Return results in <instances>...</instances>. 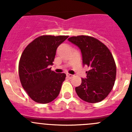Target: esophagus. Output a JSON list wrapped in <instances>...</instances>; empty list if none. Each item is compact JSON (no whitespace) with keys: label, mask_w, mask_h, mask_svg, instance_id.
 Returning <instances> with one entry per match:
<instances>
[{"label":"esophagus","mask_w":132,"mask_h":132,"mask_svg":"<svg viewBox=\"0 0 132 132\" xmlns=\"http://www.w3.org/2000/svg\"><path fill=\"white\" fill-rule=\"evenodd\" d=\"M66 76H67V77H68V78H71L73 77V75L70 74V73L66 74Z\"/></svg>","instance_id":"34e87169"}]
</instances>
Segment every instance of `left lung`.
Masks as SVG:
<instances>
[{"mask_svg": "<svg viewBox=\"0 0 132 132\" xmlns=\"http://www.w3.org/2000/svg\"><path fill=\"white\" fill-rule=\"evenodd\" d=\"M68 40L78 46L83 65L90 68L80 86L75 87L77 95L85 102L97 103L107 96L112 89L116 76V66L109 48L93 37L73 36Z\"/></svg>", "mask_w": 132, "mask_h": 132, "instance_id": "left-lung-1", "label": "left lung"}]
</instances>
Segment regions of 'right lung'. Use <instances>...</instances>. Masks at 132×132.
<instances>
[{
  "instance_id": "1",
  "label": "right lung",
  "mask_w": 132,
  "mask_h": 132,
  "mask_svg": "<svg viewBox=\"0 0 132 132\" xmlns=\"http://www.w3.org/2000/svg\"><path fill=\"white\" fill-rule=\"evenodd\" d=\"M68 36H41L27 46L18 66L20 80L28 95L34 102L48 103L58 96L65 73L49 68L53 65L57 48Z\"/></svg>"
}]
</instances>
